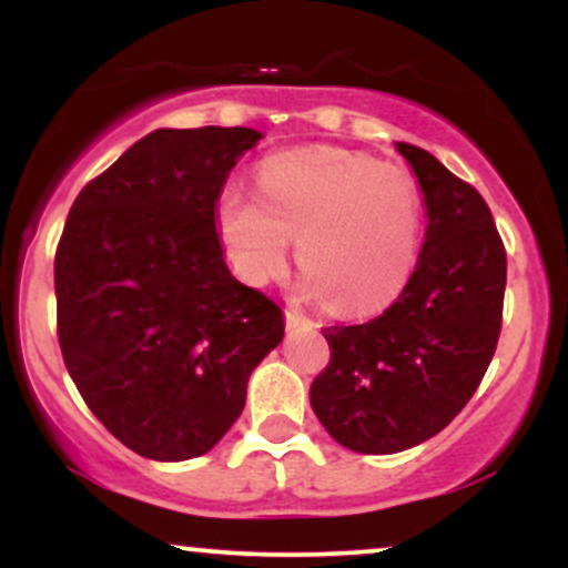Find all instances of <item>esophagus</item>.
<instances>
[{
    "label": "esophagus",
    "instance_id": "esophagus-1",
    "mask_svg": "<svg viewBox=\"0 0 568 568\" xmlns=\"http://www.w3.org/2000/svg\"><path fill=\"white\" fill-rule=\"evenodd\" d=\"M302 323H306V317L302 315V312L285 310V325H288V328H296V325H302Z\"/></svg>",
    "mask_w": 568,
    "mask_h": 568
}]
</instances>
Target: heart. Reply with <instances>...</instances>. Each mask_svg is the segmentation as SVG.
Masks as SVG:
<instances>
[{
    "mask_svg": "<svg viewBox=\"0 0 568 568\" xmlns=\"http://www.w3.org/2000/svg\"><path fill=\"white\" fill-rule=\"evenodd\" d=\"M219 230L240 275L266 283L288 258L306 296L342 315H371L400 293L422 230L419 184L406 168L336 146L293 149L258 168V197L230 186Z\"/></svg>",
    "mask_w": 568,
    "mask_h": 568,
    "instance_id": "1",
    "label": "heart"
}]
</instances>
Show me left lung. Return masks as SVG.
<instances>
[{"label":"left lung","instance_id":"8db88e82","mask_svg":"<svg viewBox=\"0 0 568 568\" xmlns=\"http://www.w3.org/2000/svg\"><path fill=\"white\" fill-rule=\"evenodd\" d=\"M395 146L427 213L414 275L379 317L325 328L331 363L310 387L321 425L357 454L419 446L467 406L497 349L505 302V245L486 200L425 149Z\"/></svg>","mask_w":568,"mask_h":568}]
</instances>
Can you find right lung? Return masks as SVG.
<instances>
[{"instance_id": "right-lung-1", "label": "right lung", "mask_w": 568, "mask_h": 568, "mask_svg": "<svg viewBox=\"0 0 568 568\" xmlns=\"http://www.w3.org/2000/svg\"><path fill=\"white\" fill-rule=\"evenodd\" d=\"M264 135L160 128L90 181L55 253L58 342L90 410L130 452L186 462L245 408L283 310L224 262L219 197Z\"/></svg>"}]
</instances>
